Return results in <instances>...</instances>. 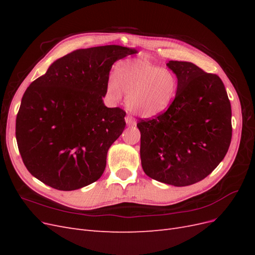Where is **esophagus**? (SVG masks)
I'll use <instances>...</instances> for the list:
<instances>
[{
  "label": "esophagus",
  "instance_id": "esophagus-1",
  "mask_svg": "<svg viewBox=\"0 0 255 255\" xmlns=\"http://www.w3.org/2000/svg\"><path fill=\"white\" fill-rule=\"evenodd\" d=\"M126 122H127L128 126H135L136 125V120L132 117V116H129V115H128L126 117Z\"/></svg>",
  "mask_w": 255,
  "mask_h": 255
}]
</instances>
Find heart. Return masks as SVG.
Returning <instances> with one entry per match:
<instances>
[{"label":"heart","mask_w":255,"mask_h":255,"mask_svg":"<svg viewBox=\"0 0 255 255\" xmlns=\"http://www.w3.org/2000/svg\"><path fill=\"white\" fill-rule=\"evenodd\" d=\"M176 86V78L170 70L134 59L117 65L115 78L107 83V92L114 101H119L123 92L130 112L139 117L151 118L170 105Z\"/></svg>","instance_id":"b5f03b06"}]
</instances>
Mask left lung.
<instances>
[{"label": "left lung", "instance_id": "left-lung-1", "mask_svg": "<svg viewBox=\"0 0 255 255\" xmlns=\"http://www.w3.org/2000/svg\"><path fill=\"white\" fill-rule=\"evenodd\" d=\"M177 88L168 110L137 123L144 173L173 186L203 180L225 158L232 111L225 85L188 61L170 60Z\"/></svg>", "mask_w": 255, "mask_h": 255}]
</instances>
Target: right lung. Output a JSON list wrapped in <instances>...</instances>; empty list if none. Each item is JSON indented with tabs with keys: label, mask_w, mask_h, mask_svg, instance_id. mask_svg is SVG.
Wrapping results in <instances>:
<instances>
[{
	"label": "right lung",
	"mask_w": 255,
	"mask_h": 255,
	"mask_svg": "<svg viewBox=\"0 0 255 255\" xmlns=\"http://www.w3.org/2000/svg\"><path fill=\"white\" fill-rule=\"evenodd\" d=\"M135 53L115 44L75 50L29 85L17 115L16 138L30 174L65 191L101 177L107 151L126 128V112L109 109L102 98L113 64Z\"/></svg>",
	"instance_id": "obj_1"
}]
</instances>
